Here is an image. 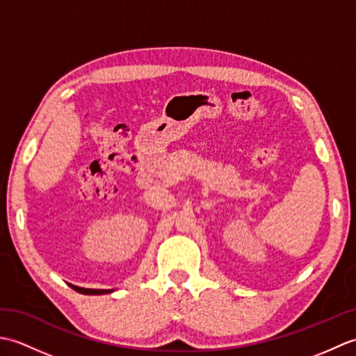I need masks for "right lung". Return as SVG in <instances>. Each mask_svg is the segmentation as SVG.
<instances>
[{
  "label": "right lung",
  "mask_w": 356,
  "mask_h": 356,
  "mask_svg": "<svg viewBox=\"0 0 356 356\" xmlns=\"http://www.w3.org/2000/svg\"><path fill=\"white\" fill-rule=\"evenodd\" d=\"M70 287L76 292L86 293V295H102V293L113 292V289H86V287H79V286H74V284H70Z\"/></svg>",
  "instance_id": "add662e5"
}]
</instances>
